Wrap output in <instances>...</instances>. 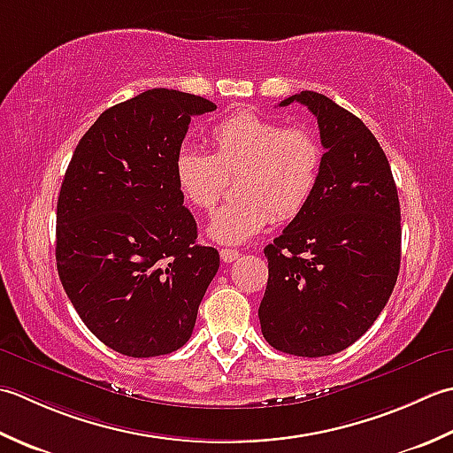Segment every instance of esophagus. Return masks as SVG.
<instances>
[{
  "mask_svg": "<svg viewBox=\"0 0 453 453\" xmlns=\"http://www.w3.org/2000/svg\"><path fill=\"white\" fill-rule=\"evenodd\" d=\"M238 257H240V252L233 250V248H223V250H220V260L226 262V264L238 260Z\"/></svg>",
  "mask_w": 453,
  "mask_h": 453,
  "instance_id": "obj_1",
  "label": "esophagus"
}]
</instances>
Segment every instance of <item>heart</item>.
I'll list each match as a JSON object with an SVG mask.
<instances>
[{
    "label": "heart",
    "instance_id": "obj_1",
    "mask_svg": "<svg viewBox=\"0 0 453 453\" xmlns=\"http://www.w3.org/2000/svg\"><path fill=\"white\" fill-rule=\"evenodd\" d=\"M213 156L181 146L173 160L180 196L197 211L215 209L225 175L238 173L236 201L219 209L207 234L220 244H242L278 220H291L315 193L325 152L304 128H288L254 111H236L211 131Z\"/></svg>",
    "mask_w": 453,
    "mask_h": 453
}]
</instances>
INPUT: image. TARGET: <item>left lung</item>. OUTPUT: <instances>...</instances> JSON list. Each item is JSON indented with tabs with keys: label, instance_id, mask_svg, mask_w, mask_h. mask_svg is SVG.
<instances>
[{
	"label": "left lung",
	"instance_id": "obj_1",
	"mask_svg": "<svg viewBox=\"0 0 453 453\" xmlns=\"http://www.w3.org/2000/svg\"><path fill=\"white\" fill-rule=\"evenodd\" d=\"M325 162L319 186L273 244L260 303L262 334L280 352L332 356L365 334L389 301L401 265V207L383 149L356 115L317 91Z\"/></svg>",
	"mask_w": 453,
	"mask_h": 453
}]
</instances>
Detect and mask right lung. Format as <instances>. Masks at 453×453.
<instances>
[{"label":"right lung","mask_w":453,"mask_h":453,"mask_svg":"<svg viewBox=\"0 0 453 453\" xmlns=\"http://www.w3.org/2000/svg\"><path fill=\"white\" fill-rule=\"evenodd\" d=\"M205 97L156 88L104 111L81 136L57 205V267L84 325L128 357L188 342L219 252L173 181L191 117Z\"/></svg>","instance_id":"add662e5"}]
</instances>
